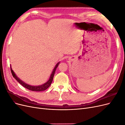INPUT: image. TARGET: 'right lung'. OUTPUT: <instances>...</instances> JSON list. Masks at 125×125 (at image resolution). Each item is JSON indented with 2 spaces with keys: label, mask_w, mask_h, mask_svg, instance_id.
Returning a JSON list of instances; mask_svg holds the SVG:
<instances>
[{
  "label": "right lung",
  "mask_w": 125,
  "mask_h": 125,
  "mask_svg": "<svg viewBox=\"0 0 125 125\" xmlns=\"http://www.w3.org/2000/svg\"><path fill=\"white\" fill-rule=\"evenodd\" d=\"M59 63H60V62H59L57 63L56 64L55 67H54L53 70H52V73L51 74V76H50V78H49L48 80L46 82L44 83V84H42V85H36V86H35V85H31L28 84L27 83H25L24 81L21 80L18 77H17V75H16V73H15L13 71V70H12V68H11V65H10V68H11V73H12V74L13 75V77L22 86H23L24 87H25V88L28 89L29 90L33 91H44L45 90H46L51 85L52 82V80H53V78H54V76L55 71L56 70L57 68V67L58 66Z\"/></svg>",
  "instance_id": "1"
}]
</instances>
